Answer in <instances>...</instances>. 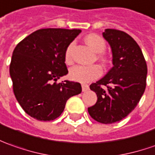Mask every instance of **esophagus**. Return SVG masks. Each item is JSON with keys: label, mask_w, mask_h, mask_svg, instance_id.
I'll return each instance as SVG.
<instances>
[{"label": "esophagus", "mask_w": 155, "mask_h": 155, "mask_svg": "<svg viewBox=\"0 0 155 155\" xmlns=\"http://www.w3.org/2000/svg\"><path fill=\"white\" fill-rule=\"evenodd\" d=\"M81 87H82V91H86L89 90V86H88V85H86V84H82Z\"/></svg>", "instance_id": "1"}]
</instances>
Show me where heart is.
<instances>
[{
    "instance_id": "obj_1",
    "label": "heart",
    "mask_w": 155,
    "mask_h": 155,
    "mask_svg": "<svg viewBox=\"0 0 155 155\" xmlns=\"http://www.w3.org/2000/svg\"><path fill=\"white\" fill-rule=\"evenodd\" d=\"M85 42L86 45L91 48L92 51L96 53H101L106 48V43L103 38L96 34H90L85 38ZM73 47V43L69 45L66 49L64 54V60L66 64H70L72 62L71 58V50ZM98 58L102 61H105L103 56L99 55ZM102 68L99 65L93 64V65H76L69 69V78L74 81L87 83L94 81L102 74Z\"/></svg>"
}]
</instances>
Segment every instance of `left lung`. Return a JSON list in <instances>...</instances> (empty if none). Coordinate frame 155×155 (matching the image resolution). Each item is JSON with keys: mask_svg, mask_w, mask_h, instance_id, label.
Returning <instances> with one entry per match:
<instances>
[{"mask_svg": "<svg viewBox=\"0 0 155 155\" xmlns=\"http://www.w3.org/2000/svg\"><path fill=\"white\" fill-rule=\"evenodd\" d=\"M103 36L111 48L113 67L90 86L97 100L88 108V113L97 122L112 124L126 117L139 103L148 69L141 48L128 34L106 29Z\"/></svg>", "mask_w": 155, "mask_h": 155, "instance_id": "8db88e82", "label": "left lung"}]
</instances>
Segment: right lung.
<instances>
[{
  "instance_id": "obj_1",
  "label": "right lung",
  "mask_w": 155,
  "mask_h": 155,
  "mask_svg": "<svg viewBox=\"0 0 155 155\" xmlns=\"http://www.w3.org/2000/svg\"><path fill=\"white\" fill-rule=\"evenodd\" d=\"M81 32V29H39L15 47L10 76L16 99L29 116L41 121L53 120L63 113L67 100L81 92L78 82L56 83L69 73L64 54Z\"/></svg>"
}]
</instances>
